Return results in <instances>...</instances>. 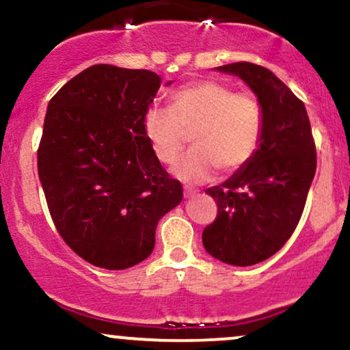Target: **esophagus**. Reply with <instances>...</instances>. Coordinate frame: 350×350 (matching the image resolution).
<instances>
[{
    "mask_svg": "<svg viewBox=\"0 0 350 350\" xmlns=\"http://www.w3.org/2000/svg\"><path fill=\"white\" fill-rule=\"evenodd\" d=\"M199 191H196V189H192V187H184V198L186 199H191V198H194L196 194H198Z\"/></svg>",
    "mask_w": 350,
    "mask_h": 350,
    "instance_id": "34e87169",
    "label": "esophagus"
}]
</instances>
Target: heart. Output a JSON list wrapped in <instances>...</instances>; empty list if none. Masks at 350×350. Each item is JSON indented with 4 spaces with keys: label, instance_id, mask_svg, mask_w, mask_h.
Returning <instances> with one entry per match:
<instances>
[{
    "label": "heart",
    "instance_id": "obj_1",
    "mask_svg": "<svg viewBox=\"0 0 350 350\" xmlns=\"http://www.w3.org/2000/svg\"><path fill=\"white\" fill-rule=\"evenodd\" d=\"M144 136L164 164L178 159L191 133L192 150L172 167L184 183H206L217 167L234 172L253 158L262 142L263 110L252 94H237L214 80L189 83L171 94V108L152 105L143 118Z\"/></svg>",
    "mask_w": 350,
    "mask_h": 350
}]
</instances>
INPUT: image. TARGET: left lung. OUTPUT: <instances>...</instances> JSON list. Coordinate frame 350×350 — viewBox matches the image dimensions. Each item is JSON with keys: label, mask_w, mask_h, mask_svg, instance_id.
<instances>
[{"label": "left lung", "mask_w": 350, "mask_h": 350, "mask_svg": "<svg viewBox=\"0 0 350 350\" xmlns=\"http://www.w3.org/2000/svg\"><path fill=\"white\" fill-rule=\"evenodd\" d=\"M252 88L263 110L253 158L226 183L207 189L217 219L202 232L208 255L235 267L270 258L298 226L316 172V146L306 107L271 70L250 62L215 67Z\"/></svg>", "instance_id": "left-lung-1"}]
</instances>
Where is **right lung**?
Listing matches in <instances>:
<instances>
[{"mask_svg": "<svg viewBox=\"0 0 350 350\" xmlns=\"http://www.w3.org/2000/svg\"><path fill=\"white\" fill-rule=\"evenodd\" d=\"M159 85L151 70L98 64L47 105L38 150L47 207L64 242L105 270L148 258L159 219L183 200L143 130Z\"/></svg>", "mask_w": 350, "mask_h": 350, "instance_id": "obj_1", "label": "right lung"}]
</instances>
